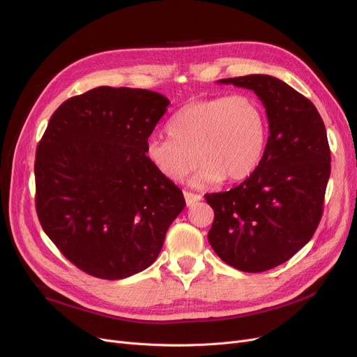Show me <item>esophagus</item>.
<instances>
[{
	"instance_id": "obj_1",
	"label": "esophagus",
	"mask_w": 357,
	"mask_h": 357,
	"mask_svg": "<svg viewBox=\"0 0 357 357\" xmlns=\"http://www.w3.org/2000/svg\"><path fill=\"white\" fill-rule=\"evenodd\" d=\"M183 197H185V202H186V205H188V207H191V205H194L195 202L201 201V198H202L201 195L192 194V192H188V191L183 192Z\"/></svg>"
}]
</instances>
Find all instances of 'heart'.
Returning <instances> with one entry per match:
<instances>
[{
	"mask_svg": "<svg viewBox=\"0 0 357 357\" xmlns=\"http://www.w3.org/2000/svg\"><path fill=\"white\" fill-rule=\"evenodd\" d=\"M166 130L169 139L147 140L149 163L165 179L181 182L198 162L197 186L249 178L268 142L265 111L245 93L194 100L175 112Z\"/></svg>",
	"mask_w": 357,
	"mask_h": 357,
	"instance_id": "1",
	"label": "heart"
}]
</instances>
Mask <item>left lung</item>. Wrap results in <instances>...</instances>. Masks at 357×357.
Returning a JSON list of instances; mask_svg holds the SVG:
<instances>
[{"label":"left lung","mask_w":357,"mask_h":357,"mask_svg":"<svg viewBox=\"0 0 357 357\" xmlns=\"http://www.w3.org/2000/svg\"><path fill=\"white\" fill-rule=\"evenodd\" d=\"M252 89L266 108L269 137L255 172L236 188L207 194L208 241L227 265L265 272L301 250L323 215L330 178L327 131L315 105L269 75L220 79Z\"/></svg>","instance_id":"1"}]
</instances>
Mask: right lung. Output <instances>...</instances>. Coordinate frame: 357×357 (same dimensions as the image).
<instances>
[{
	"label": "right lung",
	"mask_w": 357,
	"mask_h": 357,
	"mask_svg": "<svg viewBox=\"0 0 357 357\" xmlns=\"http://www.w3.org/2000/svg\"><path fill=\"white\" fill-rule=\"evenodd\" d=\"M169 104L149 89L98 86L50 117L36 150V211L88 275L116 280L149 268L185 207L182 191L146 158Z\"/></svg>",
	"instance_id": "add662e5"
}]
</instances>
